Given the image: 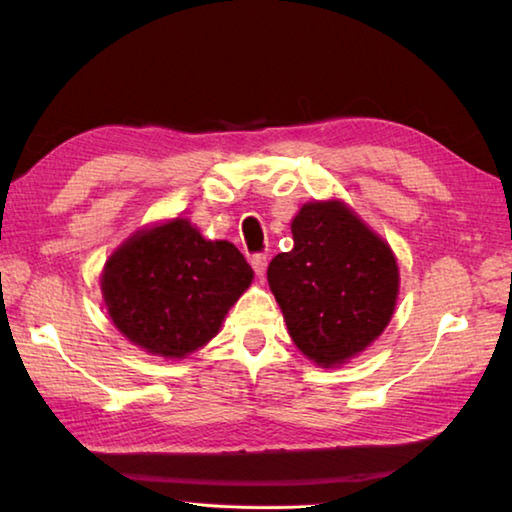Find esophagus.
<instances>
[{
    "instance_id": "esophagus-1",
    "label": "esophagus",
    "mask_w": 512,
    "mask_h": 512,
    "mask_svg": "<svg viewBox=\"0 0 512 512\" xmlns=\"http://www.w3.org/2000/svg\"><path fill=\"white\" fill-rule=\"evenodd\" d=\"M266 255H253L250 257V266H253L255 275L259 277V280H264V273H266Z\"/></svg>"
}]
</instances>
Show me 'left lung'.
Listing matches in <instances>:
<instances>
[{
    "mask_svg": "<svg viewBox=\"0 0 512 512\" xmlns=\"http://www.w3.org/2000/svg\"><path fill=\"white\" fill-rule=\"evenodd\" d=\"M291 235L293 248L268 264V287L296 348L316 366H343L391 323L397 259L339 198L302 205Z\"/></svg>",
    "mask_w": 512,
    "mask_h": 512,
    "instance_id": "8db88e82",
    "label": "left lung"
}]
</instances>
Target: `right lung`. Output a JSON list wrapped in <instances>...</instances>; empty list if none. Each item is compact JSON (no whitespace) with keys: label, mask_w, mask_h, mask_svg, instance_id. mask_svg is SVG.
I'll list each match as a JSON object with an SVG mask.
<instances>
[{"label":"right lung","mask_w":512,"mask_h":512,"mask_svg":"<svg viewBox=\"0 0 512 512\" xmlns=\"http://www.w3.org/2000/svg\"><path fill=\"white\" fill-rule=\"evenodd\" d=\"M253 268L230 241L205 239L189 219L133 232L101 271L108 316L153 357L185 359L219 334Z\"/></svg>","instance_id":"1"}]
</instances>
